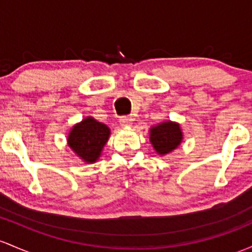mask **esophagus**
<instances>
[{
  "mask_svg": "<svg viewBox=\"0 0 252 252\" xmlns=\"http://www.w3.org/2000/svg\"><path fill=\"white\" fill-rule=\"evenodd\" d=\"M120 123L122 126H130L132 124V118L128 117V116H123L120 118Z\"/></svg>",
  "mask_w": 252,
  "mask_h": 252,
  "instance_id": "obj_1",
  "label": "esophagus"
}]
</instances>
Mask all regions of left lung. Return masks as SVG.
I'll return each instance as SVG.
<instances>
[{
    "instance_id": "obj_1",
    "label": "left lung",
    "mask_w": 252,
    "mask_h": 252,
    "mask_svg": "<svg viewBox=\"0 0 252 252\" xmlns=\"http://www.w3.org/2000/svg\"><path fill=\"white\" fill-rule=\"evenodd\" d=\"M149 140L159 156H166L181 145L183 132L176 122H162L149 130Z\"/></svg>"
}]
</instances>
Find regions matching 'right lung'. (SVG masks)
<instances>
[{
    "label": "right lung",
    "instance_id": "1",
    "mask_svg": "<svg viewBox=\"0 0 252 252\" xmlns=\"http://www.w3.org/2000/svg\"><path fill=\"white\" fill-rule=\"evenodd\" d=\"M110 136L109 126L93 117H87L71 128L68 146L85 162H95Z\"/></svg>",
    "mask_w": 252,
    "mask_h": 252
}]
</instances>
